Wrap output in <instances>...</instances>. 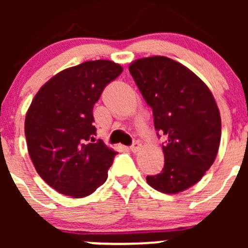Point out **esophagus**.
Segmentation results:
<instances>
[{
    "mask_svg": "<svg viewBox=\"0 0 248 248\" xmlns=\"http://www.w3.org/2000/svg\"><path fill=\"white\" fill-rule=\"evenodd\" d=\"M139 147H140V144H139V141H133V144L131 145V146H129V149H131V151L132 152H137L139 150Z\"/></svg>",
    "mask_w": 248,
    "mask_h": 248,
    "instance_id": "esophagus-1",
    "label": "esophagus"
}]
</instances>
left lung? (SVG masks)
I'll return each instance as SVG.
<instances>
[{
	"label": "left lung",
	"mask_w": 248,
	"mask_h": 248,
	"mask_svg": "<svg viewBox=\"0 0 248 248\" xmlns=\"http://www.w3.org/2000/svg\"><path fill=\"white\" fill-rule=\"evenodd\" d=\"M139 91L152 109L164 167L147 175L152 188L179 193L196 185L215 162L221 140V116L214 96L193 72L164 56L145 57L129 66Z\"/></svg>",
	"instance_id": "8db88e82"
}]
</instances>
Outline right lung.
<instances>
[{
	"instance_id": "1",
	"label": "right lung",
	"mask_w": 248,
	"mask_h": 248,
	"mask_svg": "<svg viewBox=\"0 0 248 248\" xmlns=\"http://www.w3.org/2000/svg\"><path fill=\"white\" fill-rule=\"evenodd\" d=\"M108 60L87 61L52 77L25 119L27 149L39 176L60 193L84 198L106 182L116 152L96 142L93 106L122 73Z\"/></svg>"
}]
</instances>
